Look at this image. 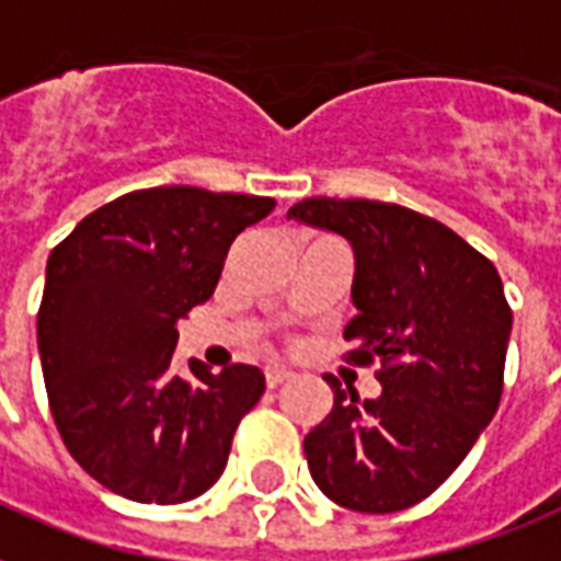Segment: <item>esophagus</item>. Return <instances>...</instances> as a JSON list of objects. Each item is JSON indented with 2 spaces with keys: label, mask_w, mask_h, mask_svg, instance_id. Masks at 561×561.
<instances>
[{
  "label": "esophagus",
  "mask_w": 561,
  "mask_h": 561,
  "mask_svg": "<svg viewBox=\"0 0 561 561\" xmlns=\"http://www.w3.org/2000/svg\"><path fill=\"white\" fill-rule=\"evenodd\" d=\"M290 376H294V374H290L288 367L273 365V367H267V370H264V382H267V388H279L282 382H288Z\"/></svg>",
  "instance_id": "34e87169"
}]
</instances>
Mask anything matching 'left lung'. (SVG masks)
<instances>
[{
    "mask_svg": "<svg viewBox=\"0 0 561 561\" xmlns=\"http://www.w3.org/2000/svg\"><path fill=\"white\" fill-rule=\"evenodd\" d=\"M290 220L347 238L356 259L344 329L353 365L379 362L382 394L335 391L306 435L311 480L337 506L385 515L459 468L503 394L512 309L497 267L444 224L374 199L311 196Z\"/></svg>",
    "mask_w": 561,
    "mask_h": 561,
    "instance_id": "8db88e82",
    "label": "left lung"
}]
</instances>
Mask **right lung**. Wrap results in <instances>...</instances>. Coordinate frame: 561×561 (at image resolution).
<instances>
[{
	"instance_id": "add662e5",
	"label": "right lung",
	"mask_w": 561,
	"mask_h": 561,
	"mask_svg": "<svg viewBox=\"0 0 561 561\" xmlns=\"http://www.w3.org/2000/svg\"><path fill=\"white\" fill-rule=\"evenodd\" d=\"M271 196L147 187L88 214L46 262L37 350L55 426L93 480L135 503L199 497L264 394L252 365L170 370L176 323L217 288Z\"/></svg>"
}]
</instances>
